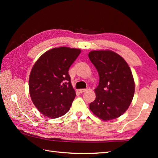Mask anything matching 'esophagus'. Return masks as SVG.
I'll return each instance as SVG.
<instances>
[{
  "label": "esophagus",
  "mask_w": 158,
  "mask_h": 158,
  "mask_svg": "<svg viewBox=\"0 0 158 158\" xmlns=\"http://www.w3.org/2000/svg\"><path fill=\"white\" fill-rule=\"evenodd\" d=\"M89 88H87V89H79V92H80V93H83V92H86V91H88V90H89Z\"/></svg>",
  "instance_id": "obj_1"
}]
</instances>
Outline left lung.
<instances>
[{
  "label": "left lung",
  "mask_w": 158,
  "mask_h": 158,
  "mask_svg": "<svg viewBox=\"0 0 158 158\" xmlns=\"http://www.w3.org/2000/svg\"><path fill=\"white\" fill-rule=\"evenodd\" d=\"M88 56L100 78L94 89L96 99L89 104V109L104 121L116 119L128 109L135 94L130 66L122 56L108 49L94 50Z\"/></svg>",
  "instance_id": "1"
}]
</instances>
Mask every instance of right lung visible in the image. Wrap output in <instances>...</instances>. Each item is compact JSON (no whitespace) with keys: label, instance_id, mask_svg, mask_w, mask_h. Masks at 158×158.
Masks as SVG:
<instances>
[{"label":"right lung","instance_id":"obj_1","mask_svg":"<svg viewBox=\"0 0 158 158\" xmlns=\"http://www.w3.org/2000/svg\"><path fill=\"white\" fill-rule=\"evenodd\" d=\"M81 49L66 47L45 52L32 66L29 77V92L39 111L51 119L69 111L76 94L69 70Z\"/></svg>","mask_w":158,"mask_h":158}]
</instances>
